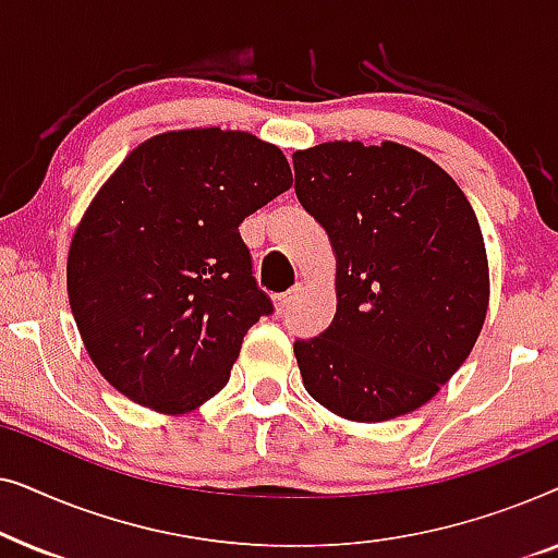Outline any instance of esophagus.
<instances>
[{
  "label": "esophagus",
  "mask_w": 558,
  "mask_h": 558,
  "mask_svg": "<svg viewBox=\"0 0 558 558\" xmlns=\"http://www.w3.org/2000/svg\"><path fill=\"white\" fill-rule=\"evenodd\" d=\"M294 296H296V289H292V292H284V294L274 296V310H277V315H284V312L289 310V304L294 302Z\"/></svg>",
  "instance_id": "34e87169"
}]
</instances>
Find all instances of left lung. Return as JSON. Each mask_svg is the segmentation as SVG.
<instances>
[{
    "label": "left lung",
    "instance_id": "obj_1",
    "mask_svg": "<svg viewBox=\"0 0 558 558\" xmlns=\"http://www.w3.org/2000/svg\"><path fill=\"white\" fill-rule=\"evenodd\" d=\"M294 193L335 254L338 310L296 340L307 393L348 422L376 424L439 393L475 348L490 304L477 216L460 185L399 142L300 149Z\"/></svg>",
    "mask_w": 558,
    "mask_h": 558
}]
</instances>
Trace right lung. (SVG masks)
Here are the masks:
<instances>
[{"label":"right lung","instance_id":"obj_1","mask_svg":"<svg viewBox=\"0 0 558 558\" xmlns=\"http://www.w3.org/2000/svg\"><path fill=\"white\" fill-rule=\"evenodd\" d=\"M289 187L277 144L220 126L149 136L98 187L68 248V302L119 393L180 416L223 391L271 312L239 226Z\"/></svg>","mask_w":558,"mask_h":558}]
</instances>
